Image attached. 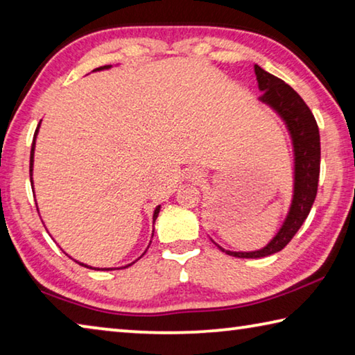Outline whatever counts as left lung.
I'll return each mask as SVG.
<instances>
[{"mask_svg": "<svg viewBox=\"0 0 355 355\" xmlns=\"http://www.w3.org/2000/svg\"><path fill=\"white\" fill-rule=\"evenodd\" d=\"M255 75L258 89L263 92L260 101L271 106L290 131L294 150V191L290 211L284 225L263 249L254 252H232L216 244L227 255L238 258H261L284 249L307 219L316 199L318 180H320V130L310 107L291 86H288L280 78L268 73L260 65H255Z\"/></svg>", "mask_w": 355, "mask_h": 355, "instance_id": "1", "label": "left lung"}]
</instances>
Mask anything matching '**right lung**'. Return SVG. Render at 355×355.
Instances as JSON below:
<instances>
[{
	"label": "right lung",
	"instance_id": "1",
	"mask_svg": "<svg viewBox=\"0 0 355 355\" xmlns=\"http://www.w3.org/2000/svg\"><path fill=\"white\" fill-rule=\"evenodd\" d=\"M111 65H103V67H98V69H95V70H103V69H110ZM39 127H40V123L37 125V130H35V133H34V139H33V146H31V158H29V177H31V186H33V166H34V148H35V136H37V131H39ZM159 205L155 208V213H153V224H155V220H156V218H158V214H159ZM144 255V254H142ZM135 263V261H133ZM131 263V264H133ZM81 266H86V268H91V266H87V264H84V263H80ZM131 264H128V266H131ZM127 268V266H125ZM91 269H97V268H91ZM106 269V268H105ZM107 271H110V268H107Z\"/></svg>",
	"mask_w": 355,
	"mask_h": 355
}]
</instances>
